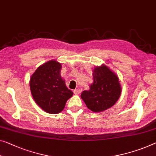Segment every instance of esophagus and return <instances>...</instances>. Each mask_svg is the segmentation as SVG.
Instances as JSON below:
<instances>
[{
  "label": "esophagus",
  "instance_id": "1",
  "mask_svg": "<svg viewBox=\"0 0 156 156\" xmlns=\"http://www.w3.org/2000/svg\"><path fill=\"white\" fill-rule=\"evenodd\" d=\"M73 92L75 95H78V94H80V93H81V90H80V89H75L73 90Z\"/></svg>",
  "mask_w": 156,
  "mask_h": 156
}]
</instances>
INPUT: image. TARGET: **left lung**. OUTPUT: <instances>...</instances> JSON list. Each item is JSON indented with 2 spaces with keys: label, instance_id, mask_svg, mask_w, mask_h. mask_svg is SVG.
I'll list each match as a JSON object with an SVG mask.
<instances>
[{
  "label": "left lung",
  "instance_id": "8db88e82",
  "mask_svg": "<svg viewBox=\"0 0 156 156\" xmlns=\"http://www.w3.org/2000/svg\"><path fill=\"white\" fill-rule=\"evenodd\" d=\"M121 93L119 78L106 66L93 70V83L90 90L81 93V98L89 109L100 112L112 107Z\"/></svg>",
  "mask_w": 156,
  "mask_h": 156
}]
</instances>
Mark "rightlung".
Here are the masks:
<instances>
[{"mask_svg": "<svg viewBox=\"0 0 156 156\" xmlns=\"http://www.w3.org/2000/svg\"><path fill=\"white\" fill-rule=\"evenodd\" d=\"M61 64L50 61L38 68L30 80L33 99L47 113L58 114L64 109L66 103L73 96L61 76Z\"/></svg>", "mask_w": 156, "mask_h": 156, "instance_id": "right-lung-1", "label": "right lung"}]
</instances>
